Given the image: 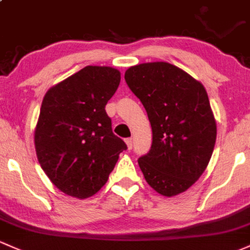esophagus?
Instances as JSON below:
<instances>
[{
    "instance_id": "34e87169",
    "label": "esophagus",
    "mask_w": 250,
    "mask_h": 250,
    "mask_svg": "<svg viewBox=\"0 0 250 250\" xmlns=\"http://www.w3.org/2000/svg\"><path fill=\"white\" fill-rule=\"evenodd\" d=\"M125 143H126V146H127V149L128 150H131L132 149V146H133V141H132V138H127L125 141Z\"/></svg>"
}]
</instances>
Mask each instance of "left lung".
<instances>
[{
  "instance_id": "left-lung-1",
  "label": "left lung",
  "mask_w": 250,
  "mask_h": 250,
  "mask_svg": "<svg viewBox=\"0 0 250 250\" xmlns=\"http://www.w3.org/2000/svg\"><path fill=\"white\" fill-rule=\"evenodd\" d=\"M125 81L142 101L151 149L138 160L151 188L174 197L195 184L213 152L217 124L203 83L167 62L130 66Z\"/></svg>"
}]
</instances>
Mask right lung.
I'll return each instance as SVG.
<instances>
[{
    "label": "right lung",
    "mask_w": 250,
    "mask_h": 250,
    "mask_svg": "<svg viewBox=\"0 0 250 250\" xmlns=\"http://www.w3.org/2000/svg\"><path fill=\"white\" fill-rule=\"evenodd\" d=\"M119 83L118 69L88 65L42 99L34 130L37 157L51 182L70 197L98 193L127 147L104 111Z\"/></svg>",
    "instance_id": "1"
}]
</instances>
